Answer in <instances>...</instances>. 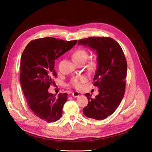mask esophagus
I'll return each instance as SVG.
<instances>
[{"mask_svg":"<svg viewBox=\"0 0 152 152\" xmlns=\"http://www.w3.org/2000/svg\"><path fill=\"white\" fill-rule=\"evenodd\" d=\"M72 96H73V97H78L79 96V93L78 92V91H74V92H73L72 93Z\"/></svg>","mask_w":152,"mask_h":152,"instance_id":"obj_1","label":"esophagus"}]
</instances>
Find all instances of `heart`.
I'll list each match as a JSON object with an SVG mask.
<instances>
[{
  "label": "heart",
  "instance_id": "b5f03b06",
  "mask_svg": "<svg viewBox=\"0 0 152 152\" xmlns=\"http://www.w3.org/2000/svg\"><path fill=\"white\" fill-rule=\"evenodd\" d=\"M88 52L85 50L83 48H79L76 50L72 55V59L73 61L75 63H79L82 62V61H86L88 58ZM95 63L91 62L89 64L90 67H94L95 66ZM88 80V76L86 75H77L75 77H73L71 80L70 84L73 88L76 89H80L83 87V84L86 83Z\"/></svg>",
  "mask_w": 152,
  "mask_h": 152
}]
</instances>
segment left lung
<instances>
[{"mask_svg":"<svg viewBox=\"0 0 152 152\" xmlns=\"http://www.w3.org/2000/svg\"><path fill=\"white\" fill-rule=\"evenodd\" d=\"M78 45L88 46L97 55L93 80L99 93L94 98L85 94L89 102L83 113L89 118L104 120L114 113L124 96L127 70L124 53L115 40L107 37H89L79 40Z\"/></svg>","mask_w":152,"mask_h":152,"instance_id":"obj_1","label":"left lung"}]
</instances>
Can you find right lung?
<instances>
[{
  "mask_svg": "<svg viewBox=\"0 0 152 152\" xmlns=\"http://www.w3.org/2000/svg\"><path fill=\"white\" fill-rule=\"evenodd\" d=\"M77 40L64 41L51 37L32 40L20 60V83L29 108L36 116L48 123L62 116L67 93L57 98L48 91L57 74L55 61L75 45Z\"/></svg>",
  "mask_w": 152,
  "mask_h": 152,
  "instance_id": "add662e5",
  "label": "right lung"
}]
</instances>
